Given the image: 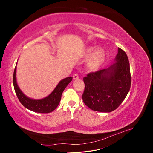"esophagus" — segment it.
Wrapping results in <instances>:
<instances>
[{"label": "esophagus", "mask_w": 153, "mask_h": 153, "mask_svg": "<svg viewBox=\"0 0 153 153\" xmlns=\"http://www.w3.org/2000/svg\"><path fill=\"white\" fill-rule=\"evenodd\" d=\"M73 77V80H76V79H78V78H79V75H78V74L75 73V74H74Z\"/></svg>", "instance_id": "obj_1"}]
</instances>
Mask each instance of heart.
Returning <instances> with one entry per match:
<instances>
[{
  "mask_svg": "<svg viewBox=\"0 0 153 153\" xmlns=\"http://www.w3.org/2000/svg\"><path fill=\"white\" fill-rule=\"evenodd\" d=\"M94 47H89L86 51V56L90 57L87 62V67L90 70H94L98 68L104 61L105 51L102 48H98L94 50Z\"/></svg>",
  "mask_w": 153,
  "mask_h": 153,
  "instance_id": "heart-1",
  "label": "heart"
}]
</instances>
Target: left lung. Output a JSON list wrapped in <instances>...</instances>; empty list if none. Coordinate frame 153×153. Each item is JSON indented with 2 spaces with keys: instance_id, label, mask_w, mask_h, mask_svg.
Segmentation results:
<instances>
[{
  "instance_id": "left-lung-1",
  "label": "left lung",
  "mask_w": 153,
  "mask_h": 153,
  "mask_svg": "<svg viewBox=\"0 0 153 153\" xmlns=\"http://www.w3.org/2000/svg\"><path fill=\"white\" fill-rule=\"evenodd\" d=\"M84 82L82 99L89 108L101 112H110L117 108L131 86L130 68L126 52L118 48L112 65L87 74Z\"/></svg>"
}]
</instances>
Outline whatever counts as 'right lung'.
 Listing matches in <instances>:
<instances>
[{"label": "right lung", "instance_id": "1", "mask_svg": "<svg viewBox=\"0 0 153 153\" xmlns=\"http://www.w3.org/2000/svg\"><path fill=\"white\" fill-rule=\"evenodd\" d=\"M16 66H15V71H14L13 81L14 88H15V91L18 100L26 108L32 111V112L38 113H50L56 108L61 101L62 92L73 79L72 76L64 78L59 82L56 87L48 96L43 99L36 100L29 98L21 91L16 82Z\"/></svg>", "mask_w": 153, "mask_h": 153}]
</instances>
